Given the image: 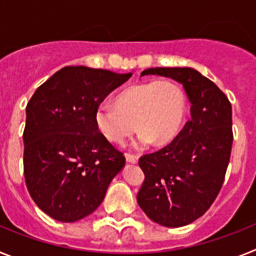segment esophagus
<instances>
[{
    "label": "esophagus",
    "instance_id": "esophagus-1",
    "mask_svg": "<svg viewBox=\"0 0 256 256\" xmlns=\"http://www.w3.org/2000/svg\"><path fill=\"white\" fill-rule=\"evenodd\" d=\"M126 160L128 162H132V164H137L138 162V158L132 154H126Z\"/></svg>",
    "mask_w": 256,
    "mask_h": 256
}]
</instances>
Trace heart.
<instances>
[{
	"instance_id": "heart-1",
	"label": "heart",
	"mask_w": 256,
	"mask_h": 256,
	"mask_svg": "<svg viewBox=\"0 0 256 256\" xmlns=\"http://www.w3.org/2000/svg\"><path fill=\"white\" fill-rule=\"evenodd\" d=\"M186 114V94L172 80H152L126 88L116 105L104 101L96 108L94 123L108 141L123 144L136 126V148L164 144L177 136Z\"/></svg>"
}]
</instances>
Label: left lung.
Listing matches in <instances>:
<instances>
[{
    "label": "left lung",
    "instance_id": "left-lung-1",
    "mask_svg": "<svg viewBox=\"0 0 256 256\" xmlns=\"http://www.w3.org/2000/svg\"><path fill=\"white\" fill-rule=\"evenodd\" d=\"M144 76L177 80L191 104V118L177 137L138 162L144 173L137 195L141 209L164 227H183L205 214L224 182L234 142L232 106L192 68H150Z\"/></svg>",
    "mask_w": 256,
    "mask_h": 256
}]
</instances>
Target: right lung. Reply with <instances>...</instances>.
<instances>
[{
	"instance_id": "1",
	"label": "right lung",
	"mask_w": 256,
	"mask_h": 256,
	"mask_svg": "<svg viewBox=\"0 0 256 256\" xmlns=\"http://www.w3.org/2000/svg\"><path fill=\"white\" fill-rule=\"evenodd\" d=\"M132 73L65 66L48 78L26 105L24 177L42 212L76 222L104 201L126 158L97 130L96 108Z\"/></svg>"
}]
</instances>
